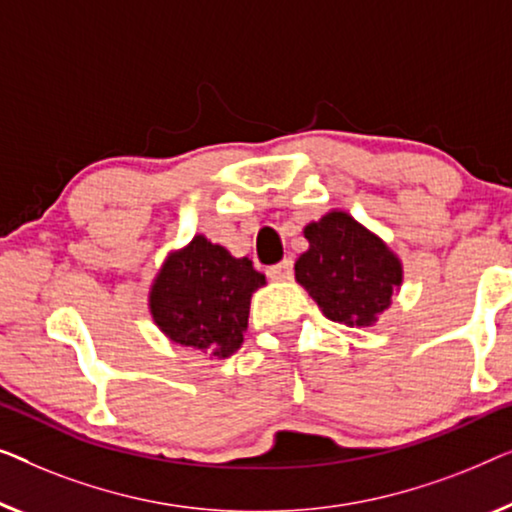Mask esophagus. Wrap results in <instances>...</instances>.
I'll return each mask as SVG.
<instances>
[{
    "instance_id": "34e87169",
    "label": "esophagus",
    "mask_w": 512,
    "mask_h": 512,
    "mask_svg": "<svg viewBox=\"0 0 512 512\" xmlns=\"http://www.w3.org/2000/svg\"><path fill=\"white\" fill-rule=\"evenodd\" d=\"M266 276L271 280H290L292 278V259H283V262L276 266H269L266 269Z\"/></svg>"
}]
</instances>
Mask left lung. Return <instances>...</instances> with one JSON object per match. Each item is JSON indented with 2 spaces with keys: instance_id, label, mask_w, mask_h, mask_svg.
Masks as SVG:
<instances>
[{
  "instance_id": "1",
  "label": "left lung",
  "mask_w": 512,
  "mask_h": 512,
  "mask_svg": "<svg viewBox=\"0 0 512 512\" xmlns=\"http://www.w3.org/2000/svg\"><path fill=\"white\" fill-rule=\"evenodd\" d=\"M308 250L294 278L325 318L345 327H371L403 283L401 259L371 229L345 211H329L304 227Z\"/></svg>"
}]
</instances>
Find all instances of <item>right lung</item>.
<instances>
[{"mask_svg": "<svg viewBox=\"0 0 512 512\" xmlns=\"http://www.w3.org/2000/svg\"><path fill=\"white\" fill-rule=\"evenodd\" d=\"M266 285L248 257L197 234L164 259L150 285L148 308L155 325L185 348L225 359L241 348L250 297Z\"/></svg>", "mask_w": 512, "mask_h": 512, "instance_id": "1", "label": "right lung"}]
</instances>
